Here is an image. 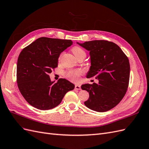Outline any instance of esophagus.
I'll list each match as a JSON object with an SVG mask.
<instances>
[{
  "instance_id": "1",
  "label": "esophagus",
  "mask_w": 149,
  "mask_h": 149,
  "mask_svg": "<svg viewBox=\"0 0 149 149\" xmlns=\"http://www.w3.org/2000/svg\"><path fill=\"white\" fill-rule=\"evenodd\" d=\"M74 89L76 90H81V86L79 85H75Z\"/></svg>"
}]
</instances>
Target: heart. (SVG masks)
<instances>
[{
    "label": "heart",
    "instance_id": "1",
    "mask_svg": "<svg viewBox=\"0 0 149 149\" xmlns=\"http://www.w3.org/2000/svg\"><path fill=\"white\" fill-rule=\"evenodd\" d=\"M72 52L74 54V55L76 58L79 57H86V52L84 49L79 47L76 46L72 48ZM83 74V71L81 70H71L67 72L65 76L66 77L70 79L71 81L75 83H77L79 81V77L81 75Z\"/></svg>",
    "mask_w": 149,
    "mask_h": 149
}]
</instances>
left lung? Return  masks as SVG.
<instances>
[{
    "mask_svg": "<svg viewBox=\"0 0 149 149\" xmlns=\"http://www.w3.org/2000/svg\"><path fill=\"white\" fill-rule=\"evenodd\" d=\"M77 43L89 52L91 66L87 78L95 77L98 84H84L81 89L89 94L84 104L97 112H106L123 100L127 90L130 64L120 48L106 40H93Z\"/></svg>",
    "mask_w": 149,
    "mask_h": 149,
    "instance_id": "1",
    "label": "left lung"
}]
</instances>
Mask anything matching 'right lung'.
Returning <instances> with one entry per match:
<instances>
[{
    "instance_id": "right-lung-1",
    "label": "right lung",
    "mask_w": 149,
    "mask_h": 149,
    "mask_svg": "<svg viewBox=\"0 0 149 149\" xmlns=\"http://www.w3.org/2000/svg\"><path fill=\"white\" fill-rule=\"evenodd\" d=\"M73 44L71 40L41 37L24 48L18 58L17 82L22 95L31 106L49 110L61 103L74 85L66 79L52 81L49 74L58 66L61 52Z\"/></svg>"
}]
</instances>
